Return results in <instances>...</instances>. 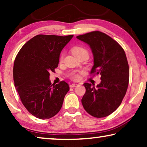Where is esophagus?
<instances>
[{"instance_id": "34e87169", "label": "esophagus", "mask_w": 147, "mask_h": 147, "mask_svg": "<svg viewBox=\"0 0 147 147\" xmlns=\"http://www.w3.org/2000/svg\"><path fill=\"white\" fill-rule=\"evenodd\" d=\"M77 84H75V83H73V84H70V87L71 88H74V87H75V86H77Z\"/></svg>"}]
</instances>
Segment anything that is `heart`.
Instances as JSON below:
<instances>
[{
    "label": "heart",
    "mask_w": 147,
    "mask_h": 147,
    "mask_svg": "<svg viewBox=\"0 0 147 147\" xmlns=\"http://www.w3.org/2000/svg\"><path fill=\"white\" fill-rule=\"evenodd\" d=\"M72 52H73L74 55L76 57H78L82 55L88 57V50L85 47H82V46H75V47H74L72 49ZM64 53H62L61 55L59 57L60 62H62L63 61V58H64ZM71 76L74 80H78L80 78V76L78 74H73Z\"/></svg>",
    "instance_id": "obj_1"
}]
</instances>
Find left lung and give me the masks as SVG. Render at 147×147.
I'll return each instance as SVG.
<instances>
[{
	"instance_id": "left-lung-1",
	"label": "left lung",
	"mask_w": 147,
	"mask_h": 147,
	"mask_svg": "<svg viewBox=\"0 0 147 147\" xmlns=\"http://www.w3.org/2000/svg\"><path fill=\"white\" fill-rule=\"evenodd\" d=\"M90 46L94 56L90 73L101 75L96 87L83 84L86 92L81 100L85 110L95 117H106L120 106L129 84V70L125 53L117 41L99 31L76 36Z\"/></svg>"
}]
</instances>
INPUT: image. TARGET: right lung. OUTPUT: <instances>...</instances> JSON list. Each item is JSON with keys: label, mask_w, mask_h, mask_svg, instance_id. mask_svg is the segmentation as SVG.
Instances as JSON below:
<instances>
[{"label": "right lung", "mask_w": 147, "mask_h": 147, "mask_svg": "<svg viewBox=\"0 0 147 147\" xmlns=\"http://www.w3.org/2000/svg\"><path fill=\"white\" fill-rule=\"evenodd\" d=\"M73 37L38 35L23 45L15 59V87L25 108L39 119L55 115L69 90L65 81L51 84L49 73L58 67L61 52Z\"/></svg>", "instance_id": "1"}]
</instances>
